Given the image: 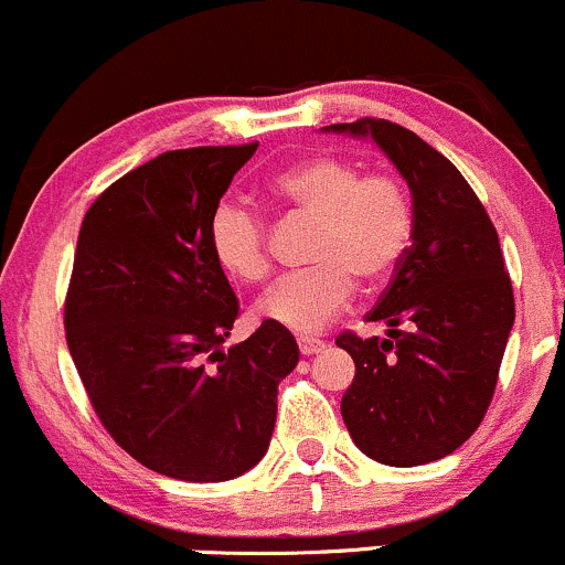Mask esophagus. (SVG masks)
Segmentation results:
<instances>
[{"mask_svg":"<svg viewBox=\"0 0 565 565\" xmlns=\"http://www.w3.org/2000/svg\"><path fill=\"white\" fill-rule=\"evenodd\" d=\"M297 345H300V353L302 356H313V353H319V351H324V340H319V338H300L297 340Z\"/></svg>","mask_w":565,"mask_h":565,"instance_id":"obj_1","label":"esophagus"}]
</instances>
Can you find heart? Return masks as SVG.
Here are the masks:
<instances>
[{"label":"heart","instance_id":"1","mask_svg":"<svg viewBox=\"0 0 565 565\" xmlns=\"http://www.w3.org/2000/svg\"><path fill=\"white\" fill-rule=\"evenodd\" d=\"M273 201L316 222L313 268L284 278L257 311L295 332H316L345 311L356 281L377 289L394 276L415 238V203L407 184L388 171H364L340 154L319 152L273 173ZM216 263L233 278H268L265 220L238 201H222L209 222Z\"/></svg>","mask_w":565,"mask_h":565}]
</instances>
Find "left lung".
Returning <instances> with one entry per match:
<instances>
[{"mask_svg": "<svg viewBox=\"0 0 565 565\" xmlns=\"http://www.w3.org/2000/svg\"><path fill=\"white\" fill-rule=\"evenodd\" d=\"M327 131L373 136L407 179L415 238L367 321L388 338L340 332L356 375L340 402L351 439L386 467L454 454L491 405L514 295L491 216L461 171L420 136L381 117Z\"/></svg>", "mask_w": 565, "mask_h": 565, "instance_id": "1", "label": "left lung"}]
</instances>
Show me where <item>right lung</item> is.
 Instances as JSON below:
<instances>
[{
	"instance_id": "obj_1",
	"label": "right lung",
	"mask_w": 565,
	"mask_h": 565,
	"mask_svg": "<svg viewBox=\"0 0 565 565\" xmlns=\"http://www.w3.org/2000/svg\"><path fill=\"white\" fill-rule=\"evenodd\" d=\"M257 141L190 147L128 171L93 201L64 300L66 343L102 426L152 472L222 482L265 456L278 383L300 351L263 321L222 351L238 319L209 222Z\"/></svg>"
}]
</instances>
